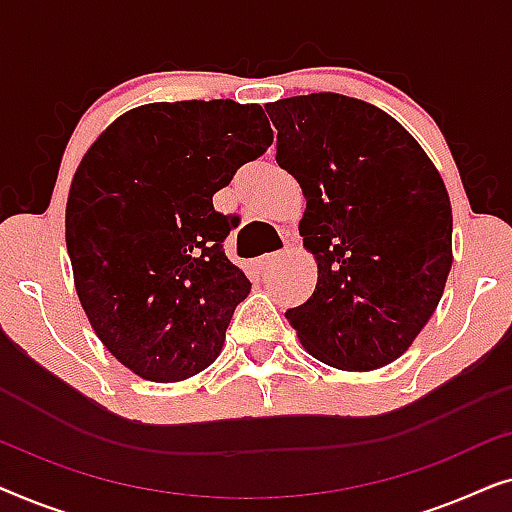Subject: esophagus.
Returning a JSON list of instances; mask_svg holds the SVG:
<instances>
[{
    "mask_svg": "<svg viewBox=\"0 0 512 512\" xmlns=\"http://www.w3.org/2000/svg\"><path fill=\"white\" fill-rule=\"evenodd\" d=\"M284 261V251H275V254H265L256 261V268L261 272H270L272 268H277L279 263Z\"/></svg>",
    "mask_w": 512,
    "mask_h": 512,
    "instance_id": "1",
    "label": "esophagus"
}]
</instances>
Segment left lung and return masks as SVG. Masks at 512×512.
I'll use <instances>...</instances> for the list:
<instances>
[{
	"mask_svg": "<svg viewBox=\"0 0 512 512\" xmlns=\"http://www.w3.org/2000/svg\"><path fill=\"white\" fill-rule=\"evenodd\" d=\"M277 165L307 200L303 247L317 286L286 312L314 359L352 373L389 366L431 319L452 268L443 177L387 111L338 93L265 107Z\"/></svg>",
	"mask_w": 512,
	"mask_h": 512,
	"instance_id": "1",
	"label": "left lung"
}]
</instances>
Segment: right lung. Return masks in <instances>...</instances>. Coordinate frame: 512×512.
<instances>
[{"mask_svg":"<svg viewBox=\"0 0 512 512\" xmlns=\"http://www.w3.org/2000/svg\"><path fill=\"white\" fill-rule=\"evenodd\" d=\"M270 144L258 104L153 102L118 116L81 158L65 212L76 296L135 375L181 382L221 354L251 282L223 251L237 219L212 198Z\"/></svg>","mask_w":512,"mask_h":512,"instance_id":"right-lung-1","label":"right lung"}]
</instances>
